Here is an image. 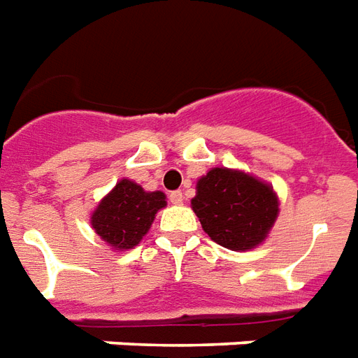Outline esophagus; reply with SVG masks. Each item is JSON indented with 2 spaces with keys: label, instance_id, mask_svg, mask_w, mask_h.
<instances>
[{
  "label": "esophagus",
  "instance_id": "esophagus-1",
  "mask_svg": "<svg viewBox=\"0 0 358 358\" xmlns=\"http://www.w3.org/2000/svg\"><path fill=\"white\" fill-rule=\"evenodd\" d=\"M169 199H171L172 205H184V193L172 192L171 195H169Z\"/></svg>",
  "mask_w": 358,
  "mask_h": 358
}]
</instances>
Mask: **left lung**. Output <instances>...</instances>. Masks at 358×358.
<instances>
[{"label": "left lung", "mask_w": 358, "mask_h": 358, "mask_svg": "<svg viewBox=\"0 0 358 358\" xmlns=\"http://www.w3.org/2000/svg\"><path fill=\"white\" fill-rule=\"evenodd\" d=\"M195 189L192 208L203 231L235 252L260 246L279 216L273 186L245 171L214 166Z\"/></svg>", "instance_id": "8db88e82"}]
</instances>
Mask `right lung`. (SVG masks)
Segmentation results:
<instances>
[{
  "label": "right lung",
  "mask_w": 358,
  "mask_h": 358,
  "mask_svg": "<svg viewBox=\"0 0 358 358\" xmlns=\"http://www.w3.org/2000/svg\"><path fill=\"white\" fill-rule=\"evenodd\" d=\"M165 206L163 192H145L136 182L121 178L92 210L91 226L112 250L123 252L140 245L155 214Z\"/></svg>",
  "instance_id": "add662e5"
}]
</instances>
